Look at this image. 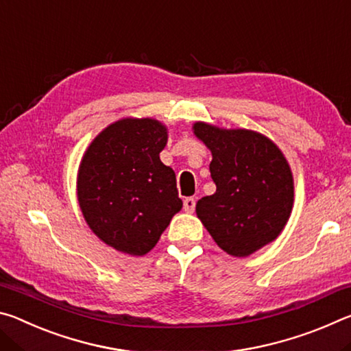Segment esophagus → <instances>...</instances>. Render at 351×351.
<instances>
[{"instance_id":"obj_1","label":"esophagus","mask_w":351,"mask_h":351,"mask_svg":"<svg viewBox=\"0 0 351 351\" xmlns=\"http://www.w3.org/2000/svg\"><path fill=\"white\" fill-rule=\"evenodd\" d=\"M195 204H197L195 198H186L184 199V210H186L187 213H192L195 210Z\"/></svg>"}]
</instances>
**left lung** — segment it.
Returning a JSON list of instances; mask_svg holds the SVG:
<instances>
[{"label":"left lung","mask_w":351,"mask_h":351,"mask_svg":"<svg viewBox=\"0 0 351 351\" xmlns=\"http://www.w3.org/2000/svg\"><path fill=\"white\" fill-rule=\"evenodd\" d=\"M193 133L212 152L217 192L197 203V215L224 252L247 257L274 241L289 219L294 181L274 142L252 130H224L204 122Z\"/></svg>","instance_id":"8db88e82"}]
</instances>
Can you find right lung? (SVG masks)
<instances>
[{
    "mask_svg": "<svg viewBox=\"0 0 351 351\" xmlns=\"http://www.w3.org/2000/svg\"><path fill=\"white\" fill-rule=\"evenodd\" d=\"M167 127L121 119L100 132L82 158L77 198L91 230L116 251L145 255L181 210L175 171L159 153Z\"/></svg>",
    "mask_w": 351,
    "mask_h": 351,
    "instance_id": "right-lung-1",
    "label": "right lung"
}]
</instances>
